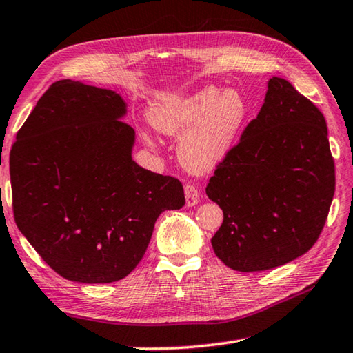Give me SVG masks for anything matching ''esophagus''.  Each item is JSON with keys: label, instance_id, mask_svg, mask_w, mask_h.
<instances>
[{"label": "esophagus", "instance_id": "esophagus-1", "mask_svg": "<svg viewBox=\"0 0 353 353\" xmlns=\"http://www.w3.org/2000/svg\"><path fill=\"white\" fill-rule=\"evenodd\" d=\"M185 202H187V207H194V205L199 203V191L194 185H187L185 187Z\"/></svg>", "mask_w": 353, "mask_h": 353}]
</instances>
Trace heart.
Segmentation results:
<instances>
[{
    "label": "heart",
    "instance_id": "obj_1",
    "mask_svg": "<svg viewBox=\"0 0 353 353\" xmlns=\"http://www.w3.org/2000/svg\"><path fill=\"white\" fill-rule=\"evenodd\" d=\"M248 115V103L234 89L205 86L182 99L152 101L148 119L163 136L182 139L179 159L193 172H210L232 152Z\"/></svg>",
    "mask_w": 353,
    "mask_h": 353
}]
</instances>
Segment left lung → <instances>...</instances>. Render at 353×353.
<instances>
[{
    "mask_svg": "<svg viewBox=\"0 0 353 353\" xmlns=\"http://www.w3.org/2000/svg\"><path fill=\"white\" fill-rule=\"evenodd\" d=\"M205 191L223 211L211 245L227 267L262 272L303 256L321 234L335 193L323 112L272 77L258 117Z\"/></svg>",
    "mask_w": 353,
    "mask_h": 353,
    "instance_id": "1",
    "label": "left lung"
}]
</instances>
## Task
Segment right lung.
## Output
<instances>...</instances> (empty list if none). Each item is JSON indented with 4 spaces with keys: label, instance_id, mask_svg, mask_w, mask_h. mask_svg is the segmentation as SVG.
<instances>
[{
    "label": "right lung",
    "instance_id": "obj_1",
    "mask_svg": "<svg viewBox=\"0 0 353 353\" xmlns=\"http://www.w3.org/2000/svg\"><path fill=\"white\" fill-rule=\"evenodd\" d=\"M128 105L111 89L55 81L10 151L14 216L43 261L74 283L128 276L157 217L185 205L177 179L132 160Z\"/></svg>",
    "mask_w": 353,
    "mask_h": 353
}]
</instances>
